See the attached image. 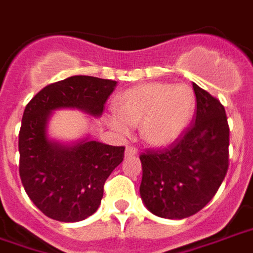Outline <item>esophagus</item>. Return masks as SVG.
Returning a JSON list of instances; mask_svg holds the SVG:
<instances>
[{"mask_svg":"<svg viewBox=\"0 0 253 253\" xmlns=\"http://www.w3.org/2000/svg\"><path fill=\"white\" fill-rule=\"evenodd\" d=\"M136 153H138V149H136L135 146H127L125 155L126 157H132V155H136Z\"/></svg>","mask_w":253,"mask_h":253,"instance_id":"esophagus-1","label":"esophagus"}]
</instances>
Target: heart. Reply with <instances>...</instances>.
<instances>
[{"instance_id":"b5f03b06","label":"heart","mask_w":253,"mask_h":253,"mask_svg":"<svg viewBox=\"0 0 253 253\" xmlns=\"http://www.w3.org/2000/svg\"><path fill=\"white\" fill-rule=\"evenodd\" d=\"M196 98L186 84L147 83L122 92L117 99L118 114L106 115L108 126L121 135L128 126H139L142 139L150 146L171 145L193 119Z\"/></svg>"}]
</instances>
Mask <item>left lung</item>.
Here are the masks:
<instances>
[{"mask_svg":"<svg viewBox=\"0 0 253 253\" xmlns=\"http://www.w3.org/2000/svg\"><path fill=\"white\" fill-rule=\"evenodd\" d=\"M193 125L168 149L142 153L139 192L146 208L162 218L181 220L207 205L225 178L229 126L218 99L193 83Z\"/></svg>","mask_w":253,"mask_h":253,"instance_id":"left-lung-1","label":"left lung"}]
</instances>
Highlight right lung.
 Masks as SVG:
<instances>
[{
	"label": "right lung",
	"mask_w": 253,
	"mask_h": 253,
	"mask_svg": "<svg viewBox=\"0 0 253 253\" xmlns=\"http://www.w3.org/2000/svg\"><path fill=\"white\" fill-rule=\"evenodd\" d=\"M115 87L114 80L71 76L44 87L27 104L18 134L20 177L45 216L76 222L93 214L102 203L106 179L125 158L123 146L89 138L72 145L50 141L46 127L52 111L79 108L100 117Z\"/></svg>",
	"instance_id": "add662e5"
}]
</instances>
